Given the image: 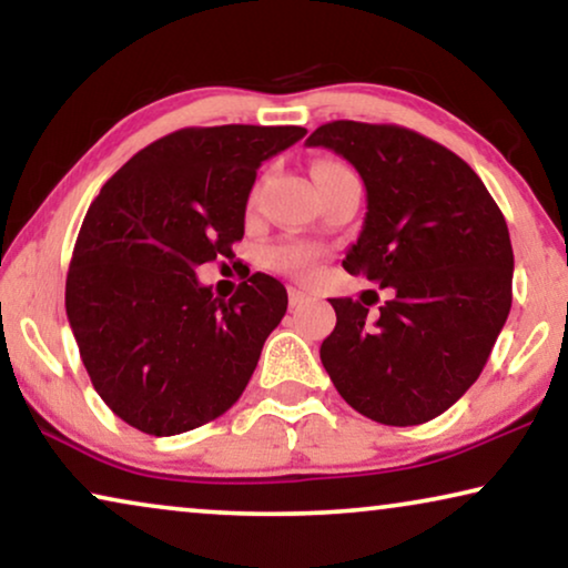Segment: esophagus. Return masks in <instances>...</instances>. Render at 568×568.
Wrapping results in <instances>:
<instances>
[{"mask_svg": "<svg viewBox=\"0 0 568 568\" xmlns=\"http://www.w3.org/2000/svg\"><path fill=\"white\" fill-rule=\"evenodd\" d=\"M310 300H313V297H310L307 292H302V290H290V305H292V307H302V305H307Z\"/></svg>", "mask_w": 568, "mask_h": 568, "instance_id": "1", "label": "esophagus"}]
</instances>
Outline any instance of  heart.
I'll return each mask as SVG.
<instances>
[{"label":"heart","instance_id":"heart-1","mask_svg":"<svg viewBox=\"0 0 568 568\" xmlns=\"http://www.w3.org/2000/svg\"><path fill=\"white\" fill-rule=\"evenodd\" d=\"M317 263V247L310 243H300V240H290V243H278L268 247L266 253V266L282 274L292 276H307L313 274Z\"/></svg>","mask_w":568,"mask_h":568}]
</instances>
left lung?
I'll return each mask as SVG.
<instances>
[{"label":"left lung","instance_id":"obj_1","mask_svg":"<svg viewBox=\"0 0 568 568\" xmlns=\"http://www.w3.org/2000/svg\"><path fill=\"white\" fill-rule=\"evenodd\" d=\"M352 162L367 214L344 268L390 300H331L321 362L348 406L387 426L445 414L476 383L511 307L509 230L468 162L393 123L333 121L307 136Z\"/></svg>","mask_w":568,"mask_h":568}]
</instances>
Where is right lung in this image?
Segmentation results:
<instances>
[{
  "label": "right lung",
  "instance_id": "obj_1",
  "mask_svg": "<svg viewBox=\"0 0 568 568\" xmlns=\"http://www.w3.org/2000/svg\"><path fill=\"white\" fill-rule=\"evenodd\" d=\"M302 126L181 129L136 152L92 201L67 274V317L100 398L173 437L222 416L251 379L286 290L253 274L230 300L199 282L245 235L258 168Z\"/></svg>",
  "mask_w": 568,
  "mask_h": 568
}]
</instances>
